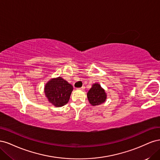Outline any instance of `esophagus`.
<instances>
[{
    "mask_svg": "<svg viewBox=\"0 0 160 160\" xmlns=\"http://www.w3.org/2000/svg\"><path fill=\"white\" fill-rule=\"evenodd\" d=\"M85 89V87H84V86L82 87L81 88H78V89H81V90H83V89Z\"/></svg>",
    "mask_w": 160,
    "mask_h": 160,
    "instance_id": "34e87169",
    "label": "esophagus"
}]
</instances>
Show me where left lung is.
I'll list each match as a JSON object with an SVG mask.
<instances>
[{"instance_id": "obj_1", "label": "left lung", "mask_w": 160, "mask_h": 160, "mask_svg": "<svg viewBox=\"0 0 160 160\" xmlns=\"http://www.w3.org/2000/svg\"><path fill=\"white\" fill-rule=\"evenodd\" d=\"M89 103L93 105H99L105 102L107 99V93L105 89L99 83H94L92 85L91 88L87 93Z\"/></svg>"}]
</instances>
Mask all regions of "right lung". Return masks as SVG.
<instances>
[{"label": "right lung", "mask_w": 160, "mask_h": 160, "mask_svg": "<svg viewBox=\"0 0 160 160\" xmlns=\"http://www.w3.org/2000/svg\"><path fill=\"white\" fill-rule=\"evenodd\" d=\"M72 89L70 83L61 77H58L51 79L45 84L44 93L51 104L61 108L68 103Z\"/></svg>", "instance_id": "right-lung-1"}]
</instances>
